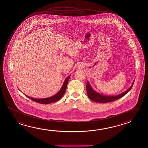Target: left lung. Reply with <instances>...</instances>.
I'll list each match as a JSON object with an SVG mask.
<instances>
[{
	"label": "left lung",
	"mask_w": 148,
	"mask_h": 148,
	"mask_svg": "<svg viewBox=\"0 0 148 148\" xmlns=\"http://www.w3.org/2000/svg\"><path fill=\"white\" fill-rule=\"evenodd\" d=\"M134 83V81L130 88H128V89L126 90L125 91L122 93L121 94L116 95H114V96H112V95L109 96V95H101L99 93L97 92L96 91H95L90 84L89 82L88 81L87 82V92L88 97L89 98V99L92 100L94 102H97V103H104L112 102L116 99H120L121 97H123L124 95L127 93L132 89V88L133 86Z\"/></svg>",
	"instance_id": "left-lung-1"
}]
</instances>
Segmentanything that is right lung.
<instances>
[{"instance_id":"1","label":"right lung","mask_w":148,"mask_h":148,"mask_svg":"<svg viewBox=\"0 0 148 148\" xmlns=\"http://www.w3.org/2000/svg\"><path fill=\"white\" fill-rule=\"evenodd\" d=\"M71 75H69L66 78V79L64 80V82H63V85L62 87L61 88L60 90L59 91L58 93H57L56 95H54L53 96L51 97H47V98H44V99H36V98H33V97H29L28 96H27L26 95H25V96H26L27 97L29 98L30 99H32V101H34V102L39 103L40 104H50L51 103L58 101L59 99H61V97H62L63 95L65 93L66 89L67 87V85H68V82L70 79Z\"/></svg>"}]
</instances>
